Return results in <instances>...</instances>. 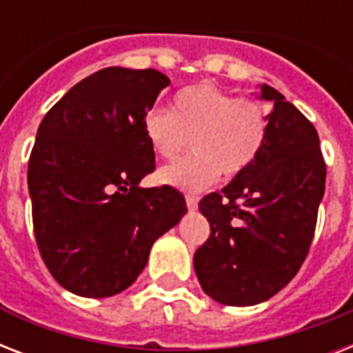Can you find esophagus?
Listing matches in <instances>:
<instances>
[{
	"instance_id": "obj_1",
	"label": "esophagus",
	"mask_w": 353,
	"mask_h": 353,
	"mask_svg": "<svg viewBox=\"0 0 353 353\" xmlns=\"http://www.w3.org/2000/svg\"><path fill=\"white\" fill-rule=\"evenodd\" d=\"M185 199H187L188 210L198 209V196H194V194H187V196H185Z\"/></svg>"
}]
</instances>
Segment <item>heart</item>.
Wrapping results in <instances>:
<instances>
[{"instance_id":"1","label":"heart","mask_w":353,"mask_h":353,"mask_svg":"<svg viewBox=\"0 0 353 353\" xmlns=\"http://www.w3.org/2000/svg\"><path fill=\"white\" fill-rule=\"evenodd\" d=\"M150 148L174 159L192 139V154L161 168L159 179L183 190H201L220 177L240 176L254 163L268 139L262 102L214 84L188 85L174 97V112L152 108L143 122Z\"/></svg>"}]
</instances>
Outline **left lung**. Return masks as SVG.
<instances>
[{
    "label": "left lung",
    "instance_id": "obj_1",
    "mask_svg": "<svg viewBox=\"0 0 353 353\" xmlns=\"http://www.w3.org/2000/svg\"><path fill=\"white\" fill-rule=\"evenodd\" d=\"M271 101L262 152L221 192L199 201L210 234L194 252L203 291L227 306H252L276 295L304 263L324 196L326 163L319 133L282 93Z\"/></svg>",
    "mask_w": 353,
    "mask_h": 353
}]
</instances>
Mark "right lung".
<instances>
[{"label":"right lung","mask_w":353,"mask_h":353,"mask_svg":"<svg viewBox=\"0 0 353 353\" xmlns=\"http://www.w3.org/2000/svg\"><path fill=\"white\" fill-rule=\"evenodd\" d=\"M168 84L155 69H101L40 122L27 172L36 245L74 295L130 288L154 241L187 212L177 188L139 187L155 170L144 117Z\"/></svg>","instance_id":"right-lung-1"}]
</instances>
